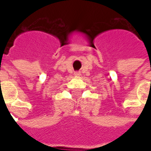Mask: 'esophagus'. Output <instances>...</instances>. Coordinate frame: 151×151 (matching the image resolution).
Here are the masks:
<instances>
[{"instance_id":"1","label":"esophagus","mask_w":151,"mask_h":151,"mask_svg":"<svg viewBox=\"0 0 151 151\" xmlns=\"http://www.w3.org/2000/svg\"><path fill=\"white\" fill-rule=\"evenodd\" d=\"M80 75H81L80 72H74V76H76V77H79Z\"/></svg>"}]
</instances>
